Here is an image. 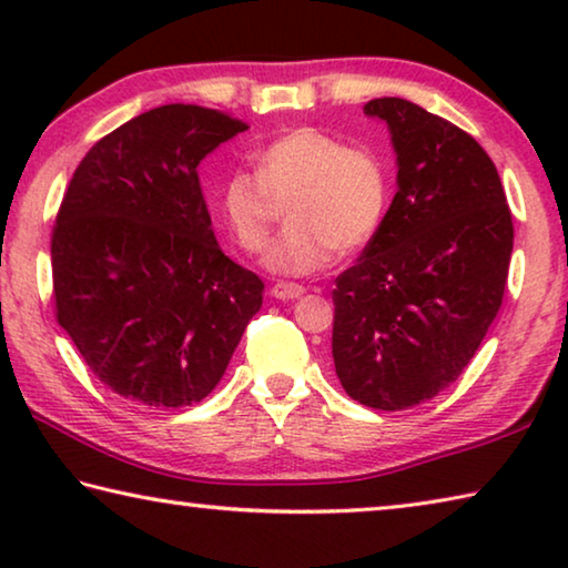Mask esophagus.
Here are the masks:
<instances>
[{
    "label": "esophagus",
    "mask_w": 568,
    "mask_h": 568,
    "mask_svg": "<svg viewBox=\"0 0 568 568\" xmlns=\"http://www.w3.org/2000/svg\"><path fill=\"white\" fill-rule=\"evenodd\" d=\"M305 293L303 285H295V283H275L271 287V295L277 297V301H295V297H301Z\"/></svg>",
    "instance_id": "1"
}]
</instances>
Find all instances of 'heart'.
Listing matches in <instances>:
<instances>
[{
  "label": "heart",
  "instance_id": "b5f03b06",
  "mask_svg": "<svg viewBox=\"0 0 568 568\" xmlns=\"http://www.w3.org/2000/svg\"><path fill=\"white\" fill-rule=\"evenodd\" d=\"M291 197L287 227L263 257L275 275H311L335 250L368 245L390 203L388 168L376 152L351 148L315 128H295L255 155V178L235 172L220 190V217L245 253H257L271 233L273 200Z\"/></svg>",
  "mask_w": 568,
  "mask_h": 568
}]
</instances>
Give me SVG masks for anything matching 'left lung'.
I'll list each match as a JSON object with an SVG mask.
<instances>
[{
  "instance_id": "left-lung-1",
  "label": "left lung",
  "mask_w": 568,
  "mask_h": 568,
  "mask_svg": "<svg viewBox=\"0 0 568 568\" xmlns=\"http://www.w3.org/2000/svg\"><path fill=\"white\" fill-rule=\"evenodd\" d=\"M363 112L388 124L398 192L358 263L335 277L333 361L353 400L403 410L448 388L486 338L514 223L496 165L468 132L400 98Z\"/></svg>"
}]
</instances>
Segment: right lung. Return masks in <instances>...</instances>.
Segmentation results:
<instances>
[{
  "label": "right lung",
  "instance_id": "1",
  "mask_svg": "<svg viewBox=\"0 0 568 568\" xmlns=\"http://www.w3.org/2000/svg\"><path fill=\"white\" fill-rule=\"evenodd\" d=\"M247 124L197 104L142 112L77 165L52 230L57 323L118 396L182 408L213 390L263 305L220 250L197 165Z\"/></svg>",
  "mask_w": 568,
  "mask_h": 568
}]
</instances>
